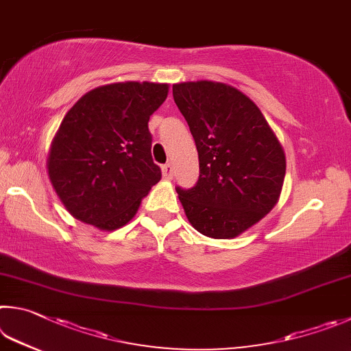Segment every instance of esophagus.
<instances>
[{"label": "esophagus", "instance_id": "34e87169", "mask_svg": "<svg viewBox=\"0 0 351 351\" xmlns=\"http://www.w3.org/2000/svg\"><path fill=\"white\" fill-rule=\"evenodd\" d=\"M162 172L166 179H172V176H174V168H172L171 163H166L162 166Z\"/></svg>", "mask_w": 351, "mask_h": 351}]
</instances>
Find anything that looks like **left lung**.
<instances>
[{
    "label": "left lung",
    "instance_id": "1",
    "mask_svg": "<svg viewBox=\"0 0 351 351\" xmlns=\"http://www.w3.org/2000/svg\"><path fill=\"white\" fill-rule=\"evenodd\" d=\"M172 95L199 152L191 189L176 188L186 217L206 237L234 239L278 204L287 160L256 103L230 84L185 82Z\"/></svg>",
    "mask_w": 351,
    "mask_h": 351
}]
</instances>
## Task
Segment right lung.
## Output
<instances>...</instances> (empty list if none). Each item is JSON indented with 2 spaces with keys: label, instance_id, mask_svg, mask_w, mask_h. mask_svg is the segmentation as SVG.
Segmentation results:
<instances>
[{
  "label": "right lung",
  "instance_id": "add662e5",
  "mask_svg": "<svg viewBox=\"0 0 351 351\" xmlns=\"http://www.w3.org/2000/svg\"><path fill=\"white\" fill-rule=\"evenodd\" d=\"M166 83L100 86L67 110L47 154V174L71 216L101 231L121 228L162 179L147 121Z\"/></svg>",
  "mask_w": 351,
  "mask_h": 351
}]
</instances>
